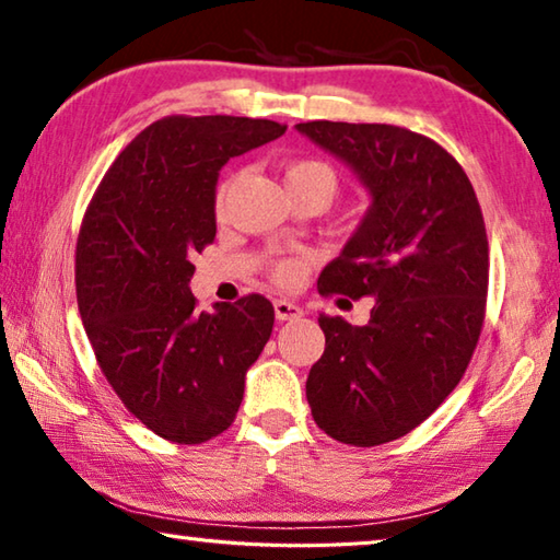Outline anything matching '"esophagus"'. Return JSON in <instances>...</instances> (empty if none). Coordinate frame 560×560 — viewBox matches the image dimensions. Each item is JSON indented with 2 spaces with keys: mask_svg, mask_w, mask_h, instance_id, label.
Segmentation results:
<instances>
[{
  "mask_svg": "<svg viewBox=\"0 0 560 560\" xmlns=\"http://www.w3.org/2000/svg\"><path fill=\"white\" fill-rule=\"evenodd\" d=\"M273 314H277L279 320H293V318H301L303 311L293 301L279 299V301H273Z\"/></svg>",
  "mask_w": 560,
  "mask_h": 560,
  "instance_id": "esophagus-1",
  "label": "esophagus"
}]
</instances>
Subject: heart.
I'll list each match as a JSON object with an SVG mask.
<instances>
[{"instance_id": "heart-1", "label": "heart", "mask_w": 560, "mask_h": 560, "mask_svg": "<svg viewBox=\"0 0 560 560\" xmlns=\"http://www.w3.org/2000/svg\"><path fill=\"white\" fill-rule=\"evenodd\" d=\"M283 179H287L289 189L318 187V189H324L328 197H334V192H336V173L326 163H320V160H314V158L291 160L287 170H283ZM232 187H234V177L224 179V183L217 187L214 212L220 217L226 210V200H230ZM273 279H277L279 283H291L293 279H296V267H293V264H289V261L279 264V267L273 269Z\"/></svg>"}]
</instances>
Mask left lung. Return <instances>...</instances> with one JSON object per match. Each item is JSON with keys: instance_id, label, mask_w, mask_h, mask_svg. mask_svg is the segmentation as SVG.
<instances>
[{"instance_id": "8db88e82", "label": "left lung", "mask_w": 560, "mask_h": 560, "mask_svg": "<svg viewBox=\"0 0 560 560\" xmlns=\"http://www.w3.org/2000/svg\"><path fill=\"white\" fill-rule=\"evenodd\" d=\"M371 195L320 293L373 296L368 326L320 316L326 350L306 381L320 430L355 447L402 438L467 371L485 324L489 242L467 173L434 140L385 122H299Z\"/></svg>"}]
</instances>
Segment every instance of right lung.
Returning <instances> with one entry per match:
<instances>
[{
	"mask_svg": "<svg viewBox=\"0 0 560 560\" xmlns=\"http://www.w3.org/2000/svg\"><path fill=\"white\" fill-rule=\"evenodd\" d=\"M287 132L236 116H167L122 150L75 244V299L103 375L163 440L202 444L234 422L244 377L267 346L259 293L195 308V254L214 242V189L230 158Z\"/></svg>",
	"mask_w": 560,
	"mask_h": 560,
	"instance_id": "1",
	"label": "right lung"
}]
</instances>
